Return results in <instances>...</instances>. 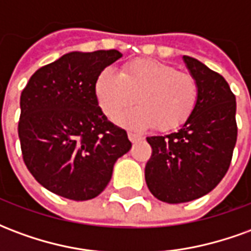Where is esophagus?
I'll return each mask as SVG.
<instances>
[{
  "instance_id": "34e87169",
  "label": "esophagus",
  "mask_w": 251,
  "mask_h": 251,
  "mask_svg": "<svg viewBox=\"0 0 251 251\" xmlns=\"http://www.w3.org/2000/svg\"><path fill=\"white\" fill-rule=\"evenodd\" d=\"M127 137H129V140H130L133 144L138 141V140H141V136L137 134V133H127Z\"/></svg>"
}]
</instances>
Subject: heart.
Masks as SVG:
<instances>
[{"mask_svg":"<svg viewBox=\"0 0 251 251\" xmlns=\"http://www.w3.org/2000/svg\"><path fill=\"white\" fill-rule=\"evenodd\" d=\"M99 107L115 121L136 100L138 106L121 117V125L144 130H177L192 117L199 102V84L194 75L167 63L136 59L120 74L106 68L94 86Z\"/></svg>","mask_w":251,"mask_h":251,"instance_id":"1","label":"heart"}]
</instances>
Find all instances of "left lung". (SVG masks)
<instances>
[{"label": "left lung", "mask_w": 251, "mask_h": 251, "mask_svg": "<svg viewBox=\"0 0 251 251\" xmlns=\"http://www.w3.org/2000/svg\"><path fill=\"white\" fill-rule=\"evenodd\" d=\"M184 62L199 84L194 114L179 131L147 138L152 148L145 165L148 188L171 204L199 199L221 183L238 134L235 95L225 77L194 57Z\"/></svg>", "instance_id": "obj_1"}]
</instances>
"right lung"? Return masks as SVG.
Instances as JSON below:
<instances>
[{
	"instance_id": "add662e5",
	"label": "right lung",
	"mask_w": 251,
	"mask_h": 251,
	"mask_svg": "<svg viewBox=\"0 0 251 251\" xmlns=\"http://www.w3.org/2000/svg\"><path fill=\"white\" fill-rule=\"evenodd\" d=\"M121 56L117 50L70 52L39 68L21 93L23 160L44 188L66 199L98 196L130 151L127 133L106 118L94 91L99 74Z\"/></svg>"
}]
</instances>
